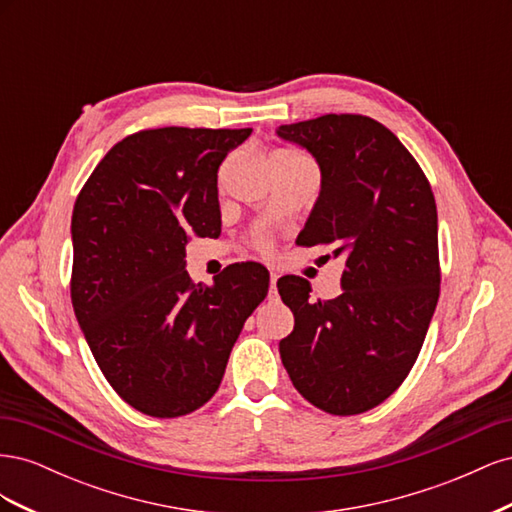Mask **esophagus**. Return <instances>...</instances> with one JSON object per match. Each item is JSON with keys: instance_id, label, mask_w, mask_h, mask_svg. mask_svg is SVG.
Here are the masks:
<instances>
[{"instance_id": "esophagus-1", "label": "esophagus", "mask_w": 512, "mask_h": 512, "mask_svg": "<svg viewBox=\"0 0 512 512\" xmlns=\"http://www.w3.org/2000/svg\"><path fill=\"white\" fill-rule=\"evenodd\" d=\"M277 277H280V275H277L275 271H271V292H269V297H275V292H277Z\"/></svg>"}]
</instances>
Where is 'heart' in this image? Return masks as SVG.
<instances>
[{
    "instance_id": "b5f03b06",
    "label": "heart",
    "mask_w": 512,
    "mask_h": 512,
    "mask_svg": "<svg viewBox=\"0 0 512 512\" xmlns=\"http://www.w3.org/2000/svg\"><path fill=\"white\" fill-rule=\"evenodd\" d=\"M273 156H297V153L294 151H288V149H277ZM256 245H258V250H262V252H269L271 250V239L269 237H258L256 239Z\"/></svg>"
}]
</instances>
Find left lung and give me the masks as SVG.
Listing matches in <instances>:
<instances>
[{
    "instance_id": "1",
    "label": "left lung",
    "mask_w": 512,
    "mask_h": 512,
    "mask_svg": "<svg viewBox=\"0 0 512 512\" xmlns=\"http://www.w3.org/2000/svg\"><path fill=\"white\" fill-rule=\"evenodd\" d=\"M320 166V196L299 235L342 256L344 292L309 299L299 275L277 280L294 329L280 342L288 376L309 404L350 416L406 380L440 297L438 211L412 153L376 119L322 115L277 128Z\"/></svg>"
}]
</instances>
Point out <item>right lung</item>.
Wrapping results in <instances>:
<instances>
[{
  "instance_id": "add662e5",
  "label": "right lung",
  "mask_w": 512,
  "mask_h": 512,
  "mask_svg": "<svg viewBox=\"0 0 512 512\" xmlns=\"http://www.w3.org/2000/svg\"><path fill=\"white\" fill-rule=\"evenodd\" d=\"M252 128H158L119 141L72 213L70 297L91 354L134 410L175 418L218 391L269 271L237 262L194 284L190 235H220L218 168Z\"/></svg>"
}]
</instances>
